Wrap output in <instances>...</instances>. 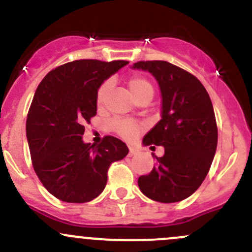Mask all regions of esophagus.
Returning a JSON list of instances; mask_svg holds the SVG:
<instances>
[{
  "label": "esophagus",
  "instance_id": "1",
  "mask_svg": "<svg viewBox=\"0 0 252 252\" xmlns=\"http://www.w3.org/2000/svg\"><path fill=\"white\" fill-rule=\"evenodd\" d=\"M128 157H134V155H137L138 154V149H137V148H134V147H129L128 148Z\"/></svg>",
  "mask_w": 252,
  "mask_h": 252
}]
</instances>
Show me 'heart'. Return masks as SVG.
Here are the masks:
<instances>
[{
	"label": "heart",
	"mask_w": 252,
	"mask_h": 252,
	"mask_svg": "<svg viewBox=\"0 0 252 252\" xmlns=\"http://www.w3.org/2000/svg\"><path fill=\"white\" fill-rule=\"evenodd\" d=\"M128 88L136 100L144 97L152 98L153 94H154V87H153L152 82L145 79L144 76H141V75H134V76L129 77ZM109 90H110V81L103 82L98 88L97 97H95L98 105L103 104ZM111 127L119 136L125 139L134 138L138 134V132L141 131V126L138 124L128 120H115Z\"/></svg>",
	"instance_id": "b5f03b06"
}]
</instances>
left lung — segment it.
<instances>
[{"mask_svg":"<svg viewBox=\"0 0 252 252\" xmlns=\"http://www.w3.org/2000/svg\"><path fill=\"white\" fill-rule=\"evenodd\" d=\"M132 69L149 71L161 92V120L143 138L144 145H162L164 155L138 187L149 199L177 203L200 187L217 148V125L211 99L194 75L165 61L137 62ZM155 148V147H150Z\"/></svg>","mask_w":252,"mask_h":252,"instance_id":"8db88e82","label":"left lung"}]
</instances>
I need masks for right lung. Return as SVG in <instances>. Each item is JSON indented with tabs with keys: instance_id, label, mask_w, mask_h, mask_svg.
Wrapping results in <instances>:
<instances>
[{
	"instance_id": "obj_1",
	"label": "right lung",
	"mask_w": 252,
	"mask_h": 252,
	"mask_svg": "<svg viewBox=\"0 0 252 252\" xmlns=\"http://www.w3.org/2000/svg\"><path fill=\"white\" fill-rule=\"evenodd\" d=\"M126 61L80 59L49 71L36 90L27 119L33 170L41 183L65 203H87L105 188L111 162L128 148L119 138L85 143V125L97 114V91Z\"/></svg>"
}]
</instances>
